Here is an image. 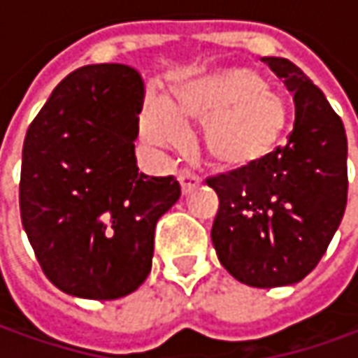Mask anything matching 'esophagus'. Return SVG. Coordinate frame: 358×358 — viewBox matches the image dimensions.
Wrapping results in <instances>:
<instances>
[{
  "label": "esophagus",
  "mask_w": 358,
  "mask_h": 358,
  "mask_svg": "<svg viewBox=\"0 0 358 358\" xmlns=\"http://www.w3.org/2000/svg\"><path fill=\"white\" fill-rule=\"evenodd\" d=\"M178 182H180V188H182V194H190L198 184H200V178L198 176H194L190 174L188 170H182L178 174Z\"/></svg>",
  "instance_id": "esophagus-1"
}]
</instances>
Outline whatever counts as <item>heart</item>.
Here are the masks:
<instances>
[{
  "instance_id": "1",
  "label": "heart",
  "mask_w": 358,
  "mask_h": 358,
  "mask_svg": "<svg viewBox=\"0 0 358 358\" xmlns=\"http://www.w3.org/2000/svg\"><path fill=\"white\" fill-rule=\"evenodd\" d=\"M172 112L155 106L144 120L152 142L180 144V124L203 127L206 156L220 168H250L262 162L287 127V106L252 69H220L172 87Z\"/></svg>"
}]
</instances>
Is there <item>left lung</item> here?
<instances>
[{
	"mask_svg": "<svg viewBox=\"0 0 358 358\" xmlns=\"http://www.w3.org/2000/svg\"><path fill=\"white\" fill-rule=\"evenodd\" d=\"M295 103L289 141L262 162L208 180L220 198L212 243L220 264L252 287L309 275L347 206V134L325 94L283 57L262 59Z\"/></svg>",
	"mask_w": 358,
	"mask_h": 358,
	"instance_id": "left-lung-1",
	"label": "left lung"
}]
</instances>
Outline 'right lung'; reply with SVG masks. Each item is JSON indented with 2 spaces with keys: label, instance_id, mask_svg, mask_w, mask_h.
Returning <instances> with one entry per match:
<instances>
[{
  "label": "right lung",
  "instance_id": "right-lung-1",
  "mask_svg": "<svg viewBox=\"0 0 358 358\" xmlns=\"http://www.w3.org/2000/svg\"><path fill=\"white\" fill-rule=\"evenodd\" d=\"M144 85L134 69L87 65L61 80L23 142L21 224L47 279L110 301L148 278L156 222L178 202L172 176L138 172Z\"/></svg>",
  "mask_w": 358,
  "mask_h": 358
}]
</instances>
